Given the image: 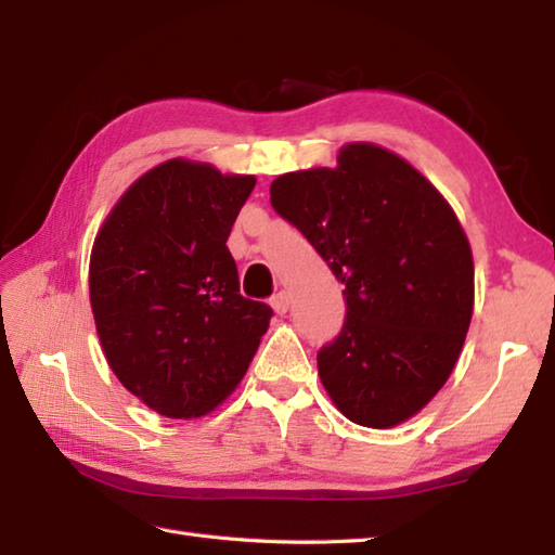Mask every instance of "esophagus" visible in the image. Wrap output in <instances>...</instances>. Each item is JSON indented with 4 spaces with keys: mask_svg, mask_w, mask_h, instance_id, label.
I'll list each match as a JSON object with an SVG mask.
<instances>
[{
    "mask_svg": "<svg viewBox=\"0 0 555 555\" xmlns=\"http://www.w3.org/2000/svg\"><path fill=\"white\" fill-rule=\"evenodd\" d=\"M271 308H274L276 314H286L291 308V300L286 296V291H279L274 298H271Z\"/></svg>",
    "mask_w": 555,
    "mask_h": 555,
    "instance_id": "1",
    "label": "esophagus"
}]
</instances>
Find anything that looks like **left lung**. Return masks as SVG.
<instances>
[{
    "mask_svg": "<svg viewBox=\"0 0 555 555\" xmlns=\"http://www.w3.org/2000/svg\"><path fill=\"white\" fill-rule=\"evenodd\" d=\"M271 207L346 286V322L317 352L344 415L386 429L451 376L475 305L467 235L443 195L393 152L350 143L336 169L284 173Z\"/></svg>",
    "mask_w": 555,
    "mask_h": 555,
    "instance_id": "left-lung-1",
    "label": "left lung"
}]
</instances>
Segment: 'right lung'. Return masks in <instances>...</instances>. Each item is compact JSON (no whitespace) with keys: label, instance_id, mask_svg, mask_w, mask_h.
<instances>
[{"label":"right lung","instance_id":"right-lung-1","mask_svg":"<svg viewBox=\"0 0 555 555\" xmlns=\"http://www.w3.org/2000/svg\"><path fill=\"white\" fill-rule=\"evenodd\" d=\"M255 176L169 159L128 188L90 255V305L119 382L164 417L215 410L247 372L271 308L241 296L229 233Z\"/></svg>","mask_w":555,"mask_h":555}]
</instances>
